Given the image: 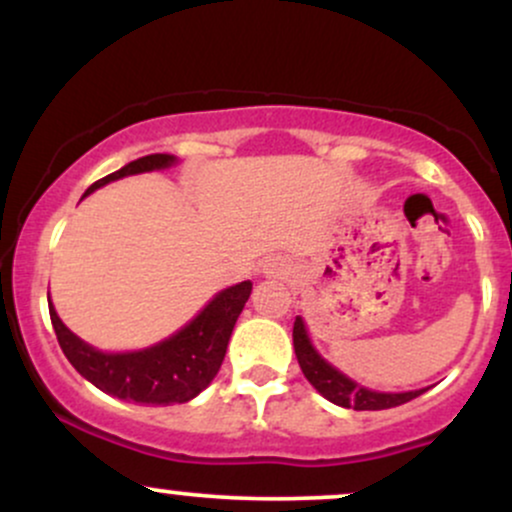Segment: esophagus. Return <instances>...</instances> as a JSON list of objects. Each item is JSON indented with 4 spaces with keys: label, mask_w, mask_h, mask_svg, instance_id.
<instances>
[{
    "label": "esophagus",
    "mask_w": 512,
    "mask_h": 512,
    "mask_svg": "<svg viewBox=\"0 0 512 512\" xmlns=\"http://www.w3.org/2000/svg\"><path fill=\"white\" fill-rule=\"evenodd\" d=\"M267 269H269V274H274L276 272V264H267Z\"/></svg>",
    "instance_id": "esophagus-1"
}]
</instances>
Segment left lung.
<instances>
[{"label":"left lung","instance_id":"obj_1","mask_svg":"<svg viewBox=\"0 0 512 512\" xmlns=\"http://www.w3.org/2000/svg\"><path fill=\"white\" fill-rule=\"evenodd\" d=\"M293 349H296L298 366H301L303 375L308 378V383L313 385L322 397H327L330 402L339 404V407L356 409V411L392 409V407H399V404H407L414 397L424 395L426 392V390L375 392L363 385H356L354 380L346 378L344 373H339L337 368L330 366L325 358L317 354L315 346L310 344L308 330H305L301 317H296V322H293Z\"/></svg>","mask_w":512,"mask_h":512}]
</instances>
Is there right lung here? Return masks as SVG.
<instances>
[{
  "mask_svg": "<svg viewBox=\"0 0 512 512\" xmlns=\"http://www.w3.org/2000/svg\"><path fill=\"white\" fill-rule=\"evenodd\" d=\"M173 163L175 156L170 154L142 156L127 163L125 168L93 182L86 195L108 185V182L125 178V175L149 173V170L168 168ZM250 291V281H240L231 289L216 293L207 308L190 325L182 327L178 334L168 337L166 342L149 346V349L129 351V354H103V351L81 342L57 317L50 296L48 305L52 327H55L57 342H60L64 356L88 383L96 385L105 395L125 399V402L168 407V404L190 402L219 373L228 349V339H231L238 315L243 313L245 303H248Z\"/></svg>",
  "mask_w": 512,
  "mask_h": 512,
  "instance_id": "right-lung-1",
  "label": "right lung"
}]
</instances>
